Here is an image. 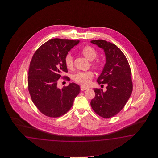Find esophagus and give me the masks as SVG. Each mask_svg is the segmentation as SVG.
I'll return each mask as SVG.
<instances>
[{"label": "esophagus", "instance_id": "obj_1", "mask_svg": "<svg viewBox=\"0 0 158 158\" xmlns=\"http://www.w3.org/2000/svg\"><path fill=\"white\" fill-rule=\"evenodd\" d=\"M81 90L84 91L86 90H87V87H85V86H81L80 87Z\"/></svg>", "mask_w": 158, "mask_h": 158}]
</instances>
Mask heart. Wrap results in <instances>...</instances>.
<instances>
[{"label":"heart","mask_w":158,"mask_h":158,"mask_svg":"<svg viewBox=\"0 0 158 158\" xmlns=\"http://www.w3.org/2000/svg\"><path fill=\"white\" fill-rule=\"evenodd\" d=\"M81 53L86 57L89 60H94L98 55V52L95 48L90 45L85 46L80 51ZM64 63L68 69H72L73 68V59L71 54H68L65 56L64 59ZM91 65L93 67L98 69L101 67V63L99 61H94L92 62ZM94 77V73L92 71H84L78 72L74 74L73 79L77 83L83 86H87L91 82V80Z\"/></svg>","instance_id":"1"}]
</instances>
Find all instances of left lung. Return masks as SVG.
I'll use <instances>...</instances> for the list:
<instances>
[{
  "label": "left lung",
  "mask_w": 158,
  "mask_h": 158,
  "mask_svg": "<svg viewBox=\"0 0 158 158\" xmlns=\"http://www.w3.org/2000/svg\"><path fill=\"white\" fill-rule=\"evenodd\" d=\"M104 50L106 63L97 81L107 84V91L94 89L95 97L91 101L94 112L105 118L118 114L124 107L133 91L131 69L127 57L114 44L106 40H91Z\"/></svg>",
  "instance_id": "1"
}]
</instances>
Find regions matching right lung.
<instances>
[{
    "label": "right lung",
    "instance_id": "add662e5",
    "mask_svg": "<svg viewBox=\"0 0 158 158\" xmlns=\"http://www.w3.org/2000/svg\"><path fill=\"white\" fill-rule=\"evenodd\" d=\"M79 40L54 38L37 49L30 61L27 85L30 97L41 113L50 118L65 114L72 107L80 87L71 83L62 89L57 87L59 79L70 80L64 59Z\"/></svg>",
    "mask_w": 158,
    "mask_h": 158
}]
</instances>
